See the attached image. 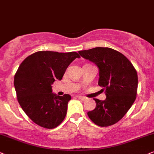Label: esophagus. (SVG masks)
<instances>
[{"mask_svg":"<svg viewBox=\"0 0 154 154\" xmlns=\"http://www.w3.org/2000/svg\"><path fill=\"white\" fill-rule=\"evenodd\" d=\"M77 97L79 99V100H82V101H85V100H87V97H82V96H81V95H77Z\"/></svg>","mask_w":154,"mask_h":154,"instance_id":"esophagus-1","label":"esophagus"}]
</instances>
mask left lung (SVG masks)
<instances>
[{
	"instance_id": "1",
	"label": "left lung",
	"mask_w": 154,
	"mask_h": 154,
	"mask_svg": "<svg viewBox=\"0 0 154 154\" xmlns=\"http://www.w3.org/2000/svg\"><path fill=\"white\" fill-rule=\"evenodd\" d=\"M85 59L99 68L98 85L103 87L105 100L94 99L96 107L87 115L96 125L112 126L122 119L136 100L138 88L137 70L123 54L109 48L79 51Z\"/></svg>"
}]
</instances>
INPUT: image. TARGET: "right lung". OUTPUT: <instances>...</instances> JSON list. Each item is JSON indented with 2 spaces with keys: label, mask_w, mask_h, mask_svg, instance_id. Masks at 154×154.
Returning <instances> with one entry per match:
<instances>
[{
  "label": "right lung",
  "mask_w": 154,
  "mask_h": 154,
  "mask_svg": "<svg viewBox=\"0 0 154 154\" xmlns=\"http://www.w3.org/2000/svg\"><path fill=\"white\" fill-rule=\"evenodd\" d=\"M76 52L39 51L22 62L14 77V86L21 108L34 123L46 129L59 126L67 114L69 94L52 93L51 85L61 80Z\"/></svg>",
  "instance_id": "right-lung-1"
}]
</instances>
